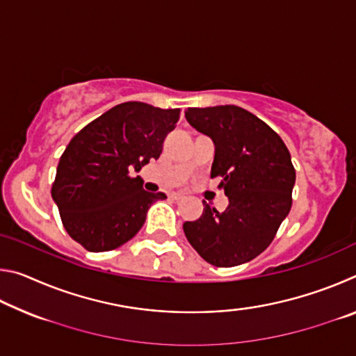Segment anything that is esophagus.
Listing matches in <instances>:
<instances>
[{"label": "esophagus", "instance_id": "1", "mask_svg": "<svg viewBox=\"0 0 356 356\" xmlns=\"http://www.w3.org/2000/svg\"><path fill=\"white\" fill-rule=\"evenodd\" d=\"M171 197H172V200H182L184 195H182V193H171Z\"/></svg>", "mask_w": 356, "mask_h": 356}]
</instances>
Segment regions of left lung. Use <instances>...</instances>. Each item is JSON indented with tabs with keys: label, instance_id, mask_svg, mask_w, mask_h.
<instances>
[{
	"label": "left lung",
	"instance_id": "1",
	"mask_svg": "<svg viewBox=\"0 0 356 356\" xmlns=\"http://www.w3.org/2000/svg\"><path fill=\"white\" fill-rule=\"evenodd\" d=\"M191 127L212 138L210 176H220L229 206L225 212L204 202L184 232L204 261L234 267L261 254L291 212L295 170L284 141L254 114L236 105L188 108Z\"/></svg>",
	"mask_w": 356,
	"mask_h": 356
}]
</instances>
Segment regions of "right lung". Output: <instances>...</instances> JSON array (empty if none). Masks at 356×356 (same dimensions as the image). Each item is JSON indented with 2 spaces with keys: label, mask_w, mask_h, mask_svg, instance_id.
I'll use <instances>...</instances> for the list:
<instances>
[{
  "label": "right lung",
  "mask_w": 356,
  "mask_h": 356,
  "mask_svg": "<svg viewBox=\"0 0 356 356\" xmlns=\"http://www.w3.org/2000/svg\"><path fill=\"white\" fill-rule=\"evenodd\" d=\"M180 110H161L143 102L113 106L72 138L61 155L51 186L63 225L88 251L119 248L134 238L149 207L165 193L143 188L129 170L159 159Z\"/></svg>",
  "instance_id": "1"
}]
</instances>
